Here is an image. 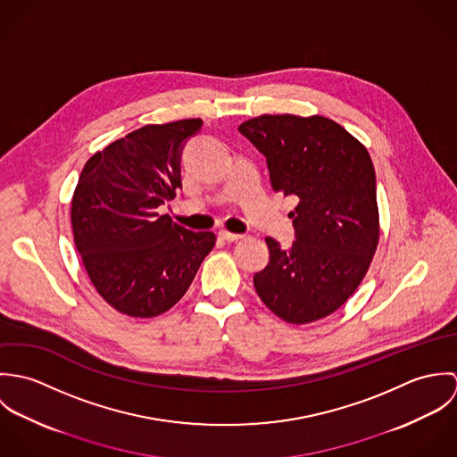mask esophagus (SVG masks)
Wrapping results in <instances>:
<instances>
[{
    "label": "esophagus",
    "instance_id": "34e87169",
    "mask_svg": "<svg viewBox=\"0 0 457 457\" xmlns=\"http://www.w3.org/2000/svg\"><path fill=\"white\" fill-rule=\"evenodd\" d=\"M220 237L225 239L227 243H236V241L243 239L245 236H241V234H232V232H228V230H220Z\"/></svg>",
    "mask_w": 457,
    "mask_h": 457
}]
</instances>
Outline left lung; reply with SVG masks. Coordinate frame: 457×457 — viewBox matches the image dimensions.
Here are the masks:
<instances>
[{
  "mask_svg": "<svg viewBox=\"0 0 457 457\" xmlns=\"http://www.w3.org/2000/svg\"><path fill=\"white\" fill-rule=\"evenodd\" d=\"M239 131L267 160L274 192L297 196L288 250L265 237L253 276L263 304L288 324L334 313L361 285L378 246L377 178L368 149L324 116L263 114Z\"/></svg>",
  "mask_w": 457,
  "mask_h": 457,
  "instance_id": "obj_1",
  "label": "left lung"
}]
</instances>
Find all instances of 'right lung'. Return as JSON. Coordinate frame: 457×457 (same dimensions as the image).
<instances>
[{"mask_svg": "<svg viewBox=\"0 0 457 457\" xmlns=\"http://www.w3.org/2000/svg\"><path fill=\"white\" fill-rule=\"evenodd\" d=\"M202 120L145 125L84 165L71 198L77 252L98 294L118 312L149 319L170 310L212 250V232H192L158 214L181 188V153Z\"/></svg>", "mask_w": 457, "mask_h": 457, "instance_id": "1", "label": "right lung"}]
</instances>
